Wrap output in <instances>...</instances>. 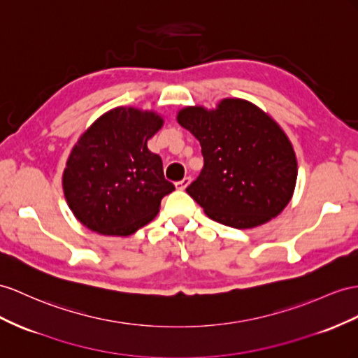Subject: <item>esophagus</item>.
I'll return each mask as SVG.
<instances>
[{"mask_svg":"<svg viewBox=\"0 0 358 358\" xmlns=\"http://www.w3.org/2000/svg\"><path fill=\"white\" fill-rule=\"evenodd\" d=\"M190 180H192L190 177H185L181 181H177V182H176V187H177L178 190H185V189L190 185Z\"/></svg>","mask_w":358,"mask_h":358,"instance_id":"esophagus-1","label":"esophagus"}]
</instances>
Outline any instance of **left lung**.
<instances>
[{
  "instance_id": "1",
  "label": "left lung",
  "mask_w": 358,
  "mask_h": 358,
  "mask_svg": "<svg viewBox=\"0 0 358 358\" xmlns=\"http://www.w3.org/2000/svg\"><path fill=\"white\" fill-rule=\"evenodd\" d=\"M177 121L201 143L204 168L186 189L213 221L246 230L289 204L298 163L287 134L260 107L225 98L216 108L189 106Z\"/></svg>"
}]
</instances>
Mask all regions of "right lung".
Returning <instances> with one entry per match:
<instances>
[{
  "mask_svg": "<svg viewBox=\"0 0 358 358\" xmlns=\"http://www.w3.org/2000/svg\"><path fill=\"white\" fill-rule=\"evenodd\" d=\"M152 110L116 107L80 136L63 171V194L89 230L130 236L151 222L162 198L176 190L164 180L160 155L148 141L163 127Z\"/></svg>",
  "mask_w": 358,
  "mask_h": 358,
  "instance_id": "add662e5",
  "label": "right lung"
}]
</instances>
